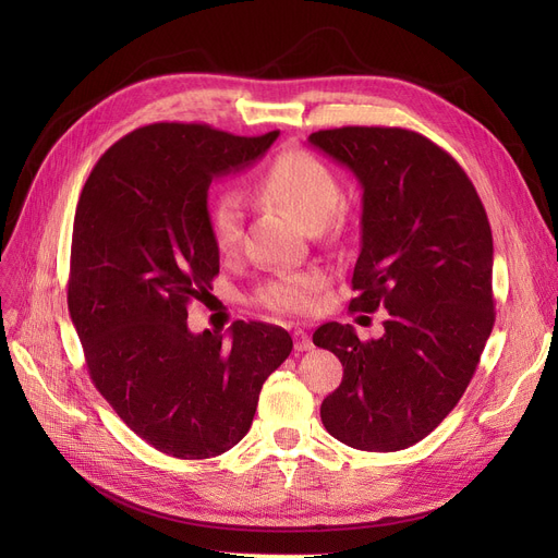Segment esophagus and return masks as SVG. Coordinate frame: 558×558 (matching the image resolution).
I'll return each mask as SVG.
<instances>
[{
	"label": "esophagus",
	"mask_w": 558,
	"mask_h": 558,
	"mask_svg": "<svg viewBox=\"0 0 558 558\" xmlns=\"http://www.w3.org/2000/svg\"><path fill=\"white\" fill-rule=\"evenodd\" d=\"M294 345H296L299 353H305V350H312V348H314V343H312L310 335H307L303 328L294 330Z\"/></svg>",
	"instance_id": "esophagus-1"
}]
</instances>
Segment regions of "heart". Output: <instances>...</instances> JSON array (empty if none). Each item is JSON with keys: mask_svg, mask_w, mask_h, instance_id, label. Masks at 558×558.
<instances>
[{"mask_svg": "<svg viewBox=\"0 0 558 558\" xmlns=\"http://www.w3.org/2000/svg\"><path fill=\"white\" fill-rule=\"evenodd\" d=\"M255 192L294 217L305 230L324 228L341 205L343 192L335 171L310 151L280 154L255 183ZM210 234L219 253H232L242 240V205L223 192L210 203ZM326 284L320 271L278 274L255 291V303L274 312H307Z\"/></svg>", "mask_w": 558, "mask_h": 558, "instance_id": "heart-1", "label": "heart"}]
</instances>
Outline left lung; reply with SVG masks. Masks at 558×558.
<instances>
[{"label":"left lung","instance_id":"left-lung-1","mask_svg":"<svg viewBox=\"0 0 558 558\" xmlns=\"http://www.w3.org/2000/svg\"><path fill=\"white\" fill-rule=\"evenodd\" d=\"M307 140L364 192L357 296L348 307L389 314L371 341L337 320L314 332L343 366L320 421L350 448L404 450L452 412L490 337L488 217L459 162L421 133L343 126Z\"/></svg>","mask_w":558,"mask_h":558}]
</instances>
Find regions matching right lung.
Listing matches in <instances>:
<instances>
[{
  "mask_svg": "<svg viewBox=\"0 0 558 558\" xmlns=\"http://www.w3.org/2000/svg\"><path fill=\"white\" fill-rule=\"evenodd\" d=\"M280 133L208 124L142 126L85 181L72 230L68 307L99 393L140 438L210 459L251 429L257 398L291 353L289 332L238 320L228 339L187 328L219 274L208 221L215 179L251 167Z\"/></svg>",
  "mask_w": 558,
  "mask_h": 558,
  "instance_id": "1",
  "label": "right lung"
}]
</instances>
